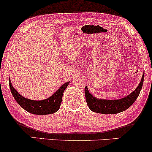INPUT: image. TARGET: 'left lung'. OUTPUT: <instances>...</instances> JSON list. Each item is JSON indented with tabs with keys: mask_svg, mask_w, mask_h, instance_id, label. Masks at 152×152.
<instances>
[{
	"mask_svg": "<svg viewBox=\"0 0 152 152\" xmlns=\"http://www.w3.org/2000/svg\"><path fill=\"white\" fill-rule=\"evenodd\" d=\"M144 72L143 73L140 83L134 91H132L130 94L124 98L115 99V100L96 98L89 93L88 88L86 86L84 92L87 105L89 107L91 111L99 113V114H114L122 112V111L129 109L137 100V97L139 96V93L142 90L143 83H144Z\"/></svg>",
	"mask_w": 152,
	"mask_h": 152,
	"instance_id": "1",
	"label": "left lung"
}]
</instances>
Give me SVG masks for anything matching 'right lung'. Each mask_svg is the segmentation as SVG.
<instances>
[{
    "instance_id": "add662e5",
    "label": "right lung",
    "mask_w": 152,
    "mask_h": 152,
    "mask_svg": "<svg viewBox=\"0 0 152 152\" xmlns=\"http://www.w3.org/2000/svg\"><path fill=\"white\" fill-rule=\"evenodd\" d=\"M69 82L70 81L66 82L61 85L60 88L48 99L40 101L31 100L23 96L13 88L10 79L9 86L13 98L23 109L33 114L46 115L53 114L58 111L62 102L63 94L66 87L69 86Z\"/></svg>"
}]
</instances>
